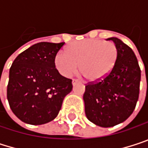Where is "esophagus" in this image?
<instances>
[{
    "mask_svg": "<svg viewBox=\"0 0 148 148\" xmlns=\"http://www.w3.org/2000/svg\"><path fill=\"white\" fill-rule=\"evenodd\" d=\"M79 80H78V79H73L72 84H73V86H74L75 84H77V83H79Z\"/></svg>",
    "mask_w": 148,
    "mask_h": 148,
    "instance_id": "esophagus-1",
    "label": "esophagus"
}]
</instances>
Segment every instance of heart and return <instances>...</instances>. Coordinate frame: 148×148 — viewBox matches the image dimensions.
<instances>
[{"mask_svg":"<svg viewBox=\"0 0 148 148\" xmlns=\"http://www.w3.org/2000/svg\"><path fill=\"white\" fill-rule=\"evenodd\" d=\"M118 56L116 45L100 39H84L71 43L66 52H59L55 63L63 76L69 77L79 69L86 79L98 82L112 71Z\"/></svg>","mask_w":148,"mask_h":148,"instance_id":"obj_1","label":"heart"}]
</instances>
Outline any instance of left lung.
Instances as JSON below:
<instances>
[{
  "label": "left lung",
  "mask_w": 148,
  "mask_h": 148,
  "mask_svg": "<svg viewBox=\"0 0 148 148\" xmlns=\"http://www.w3.org/2000/svg\"><path fill=\"white\" fill-rule=\"evenodd\" d=\"M107 40L117 48L116 64L103 79L88 83L83 95L87 119L103 128L113 127L130 117L139 98L140 81V69L132 49L117 38Z\"/></svg>",
  "instance_id": "left-lung-1"
}]
</instances>
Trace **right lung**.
I'll list each match as a JSON object with an SVG mask.
<instances>
[{"label": "right lung", "mask_w": 148, "mask_h": 148, "mask_svg": "<svg viewBox=\"0 0 148 148\" xmlns=\"http://www.w3.org/2000/svg\"><path fill=\"white\" fill-rule=\"evenodd\" d=\"M64 44L38 43L14 61L7 96L12 111L22 122L41 125L54 120L72 91V79L61 75L55 64Z\"/></svg>", "instance_id": "1"}]
</instances>
